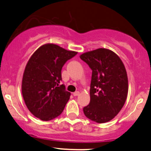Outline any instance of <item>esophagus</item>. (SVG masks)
<instances>
[{
  "mask_svg": "<svg viewBox=\"0 0 151 151\" xmlns=\"http://www.w3.org/2000/svg\"><path fill=\"white\" fill-rule=\"evenodd\" d=\"M79 95V91H75V92H74V93H73L74 96H77Z\"/></svg>",
  "mask_w": 151,
  "mask_h": 151,
  "instance_id": "1",
  "label": "esophagus"
}]
</instances>
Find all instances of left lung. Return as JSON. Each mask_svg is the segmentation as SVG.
Segmentation results:
<instances>
[{
    "instance_id": "1",
    "label": "left lung",
    "mask_w": 151,
    "mask_h": 151,
    "mask_svg": "<svg viewBox=\"0 0 151 151\" xmlns=\"http://www.w3.org/2000/svg\"><path fill=\"white\" fill-rule=\"evenodd\" d=\"M80 58L92 70L90 103L83 108L87 118L97 123L110 121L124 106L128 93V78L122 61L105 48L86 52Z\"/></svg>"
}]
</instances>
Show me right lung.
Instances as JSON below:
<instances>
[{
  "label": "right lung",
  "mask_w": 151,
  "mask_h": 151,
  "mask_svg": "<svg viewBox=\"0 0 151 151\" xmlns=\"http://www.w3.org/2000/svg\"><path fill=\"white\" fill-rule=\"evenodd\" d=\"M77 52L48 43L39 48L29 60L24 72L22 92L27 108L43 121L55 119L70 99L62 81L61 70Z\"/></svg>",
  "instance_id": "add662e5"
}]
</instances>
